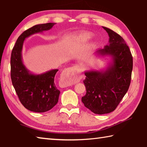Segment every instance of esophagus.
Returning <instances> with one entry per match:
<instances>
[{"instance_id": "esophagus-1", "label": "esophagus", "mask_w": 147, "mask_h": 147, "mask_svg": "<svg viewBox=\"0 0 147 147\" xmlns=\"http://www.w3.org/2000/svg\"><path fill=\"white\" fill-rule=\"evenodd\" d=\"M79 74H80V72H79V69L76 66L66 69V70L63 72V76L64 78L68 79L67 85L69 86L73 84L74 80H75V79L79 78Z\"/></svg>"}]
</instances>
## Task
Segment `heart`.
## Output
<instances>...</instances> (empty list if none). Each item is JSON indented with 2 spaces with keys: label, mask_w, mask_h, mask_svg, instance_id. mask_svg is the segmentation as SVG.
<instances>
[{
  "label": "heart",
  "mask_w": 147,
  "mask_h": 147,
  "mask_svg": "<svg viewBox=\"0 0 147 147\" xmlns=\"http://www.w3.org/2000/svg\"><path fill=\"white\" fill-rule=\"evenodd\" d=\"M92 33L88 32H84L83 33H79L77 36V39L81 42H86L90 39L92 37Z\"/></svg>",
  "instance_id": "obj_1"
}]
</instances>
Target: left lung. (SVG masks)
Listing matches in <instances>:
<instances>
[{"mask_svg":"<svg viewBox=\"0 0 147 147\" xmlns=\"http://www.w3.org/2000/svg\"><path fill=\"white\" fill-rule=\"evenodd\" d=\"M102 28L109 34V43L95 53L109 56L111 61L105 69L84 71L86 93L81 99L96 114H109L116 109L129 88L133 68L132 54L125 40L113 30Z\"/></svg>","mask_w":147,"mask_h":147,"instance_id":"1","label":"left lung"}]
</instances>
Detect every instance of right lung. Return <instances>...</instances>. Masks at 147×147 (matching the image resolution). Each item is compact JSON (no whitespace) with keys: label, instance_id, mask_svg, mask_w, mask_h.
Wrapping results in <instances>:
<instances>
[{"label":"right lung","instance_id":"obj_1","mask_svg":"<svg viewBox=\"0 0 147 147\" xmlns=\"http://www.w3.org/2000/svg\"><path fill=\"white\" fill-rule=\"evenodd\" d=\"M55 24H37L24 31L12 50L10 64L13 86L22 105L32 112H47L57 103L60 91L57 88L54 78L58 69H51L40 74L31 73L22 62L23 44L30 36L50 30Z\"/></svg>","mask_w":147,"mask_h":147}]
</instances>
